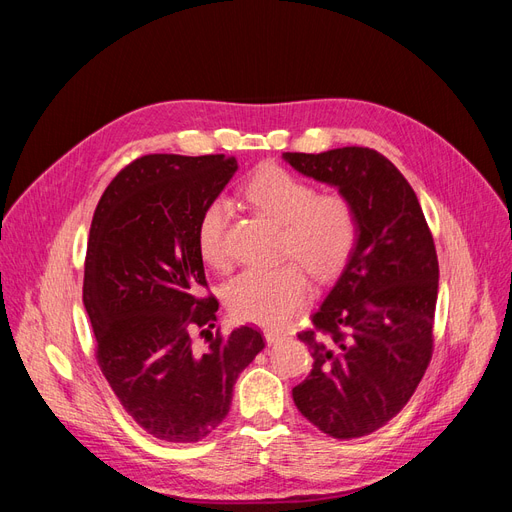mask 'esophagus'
Instances as JSON below:
<instances>
[{
	"label": "esophagus",
	"instance_id": "obj_1",
	"mask_svg": "<svg viewBox=\"0 0 512 512\" xmlns=\"http://www.w3.org/2000/svg\"><path fill=\"white\" fill-rule=\"evenodd\" d=\"M262 333H265V339H267L269 346L282 342V339H286V335L282 331H275V329H265Z\"/></svg>",
	"mask_w": 512,
	"mask_h": 512
}]
</instances>
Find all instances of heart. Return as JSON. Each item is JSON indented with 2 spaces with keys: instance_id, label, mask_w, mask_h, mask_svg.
<instances>
[{
  "instance_id": "b5f03b06",
  "label": "heart",
  "mask_w": 512,
  "mask_h": 512,
  "mask_svg": "<svg viewBox=\"0 0 512 512\" xmlns=\"http://www.w3.org/2000/svg\"><path fill=\"white\" fill-rule=\"evenodd\" d=\"M247 198L269 220L284 226L282 252L299 260L318 280L344 269L356 243V213L342 194H316L307 181L280 166H267L247 183ZM230 203L213 200L198 224V250L207 265L226 269ZM307 273L297 262L275 269H247L228 286V307L239 320L260 327H284L309 299Z\"/></svg>"
}]
</instances>
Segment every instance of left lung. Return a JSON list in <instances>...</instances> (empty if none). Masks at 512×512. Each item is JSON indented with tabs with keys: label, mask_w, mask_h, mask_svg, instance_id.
Masks as SVG:
<instances>
[{
	"label": "left lung",
	"mask_w": 512,
	"mask_h": 512,
	"mask_svg": "<svg viewBox=\"0 0 512 512\" xmlns=\"http://www.w3.org/2000/svg\"><path fill=\"white\" fill-rule=\"evenodd\" d=\"M297 173L350 200L356 243L299 339L312 371L292 389L299 412L333 438H361L408 404L431 359L438 256L418 198L382 153L342 147L284 153Z\"/></svg>",
	"instance_id": "1"
}]
</instances>
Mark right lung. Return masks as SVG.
Wrapping results in <instances>:
<instances>
[{
    "label": "right lung",
    "instance_id": "add662e5",
    "mask_svg": "<svg viewBox=\"0 0 512 512\" xmlns=\"http://www.w3.org/2000/svg\"><path fill=\"white\" fill-rule=\"evenodd\" d=\"M237 168L226 156L138 158L108 185L89 228L83 303L96 359L126 412L166 442L209 436L265 348L252 327L213 337L218 301L200 297L198 224ZM196 330L207 347L193 342Z\"/></svg>",
    "mask_w": 512,
    "mask_h": 512
}]
</instances>
